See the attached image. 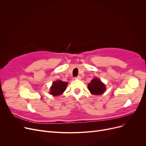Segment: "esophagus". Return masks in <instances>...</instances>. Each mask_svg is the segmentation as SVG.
<instances>
[{"label": "esophagus", "mask_w": 146, "mask_h": 146, "mask_svg": "<svg viewBox=\"0 0 146 146\" xmlns=\"http://www.w3.org/2000/svg\"><path fill=\"white\" fill-rule=\"evenodd\" d=\"M75 79H78V80H80V79H81V76H78L77 77H75Z\"/></svg>", "instance_id": "34e87169"}]
</instances>
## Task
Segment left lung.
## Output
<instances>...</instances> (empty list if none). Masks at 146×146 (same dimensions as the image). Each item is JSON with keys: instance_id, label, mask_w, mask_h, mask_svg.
I'll list each match as a JSON object with an SVG mask.
<instances>
[{"instance_id": "left-lung-1", "label": "left lung", "mask_w": 146, "mask_h": 146, "mask_svg": "<svg viewBox=\"0 0 146 146\" xmlns=\"http://www.w3.org/2000/svg\"><path fill=\"white\" fill-rule=\"evenodd\" d=\"M88 90L92 94L100 95L105 92L106 88L104 84L98 78H94L88 84Z\"/></svg>"}]
</instances>
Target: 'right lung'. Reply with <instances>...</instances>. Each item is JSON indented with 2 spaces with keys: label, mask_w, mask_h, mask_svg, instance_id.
<instances>
[{
  "label": "right lung",
  "mask_w": 146,
  "mask_h": 146,
  "mask_svg": "<svg viewBox=\"0 0 146 146\" xmlns=\"http://www.w3.org/2000/svg\"><path fill=\"white\" fill-rule=\"evenodd\" d=\"M68 83L61 80H57L53 83L52 86L50 88V94L56 96L60 95L66 90Z\"/></svg>",
  "instance_id": "obj_1"
}]
</instances>
